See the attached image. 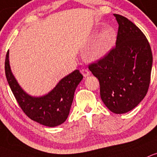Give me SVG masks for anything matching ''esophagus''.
I'll list each match as a JSON object with an SVG mask.
<instances>
[{
    "mask_svg": "<svg viewBox=\"0 0 157 157\" xmlns=\"http://www.w3.org/2000/svg\"><path fill=\"white\" fill-rule=\"evenodd\" d=\"M82 75H83L84 77H88V75H90L89 70H88V69H82Z\"/></svg>",
    "mask_w": 157,
    "mask_h": 157,
    "instance_id": "34e87169",
    "label": "esophagus"
}]
</instances>
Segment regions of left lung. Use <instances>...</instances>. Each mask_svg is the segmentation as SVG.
<instances>
[{
  "instance_id": "obj_1",
  "label": "left lung",
  "mask_w": 157,
  "mask_h": 157,
  "mask_svg": "<svg viewBox=\"0 0 157 157\" xmlns=\"http://www.w3.org/2000/svg\"><path fill=\"white\" fill-rule=\"evenodd\" d=\"M119 24L116 47L88 69L100 82L101 98L116 114L133 109L149 88L153 63L144 34L125 17L114 14Z\"/></svg>"
}]
</instances>
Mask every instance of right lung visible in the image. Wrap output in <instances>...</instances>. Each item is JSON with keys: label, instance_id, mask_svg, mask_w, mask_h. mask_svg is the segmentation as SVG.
<instances>
[{"label": "right lung", "instance_id": "obj_1", "mask_svg": "<svg viewBox=\"0 0 157 157\" xmlns=\"http://www.w3.org/2000/svg\"><path fill=\"white\" fill-rule=\"evenodd\" d=\"M6 78L19 106L31 119L48 127L61 125L67 120L75 88L83 75L76 69L61 79L52 90L42 97H32L25 93L11 72L9 51L5 59Z\"/></svg>", "mask_w": 157, "mask_h": 157}]
</instances>
